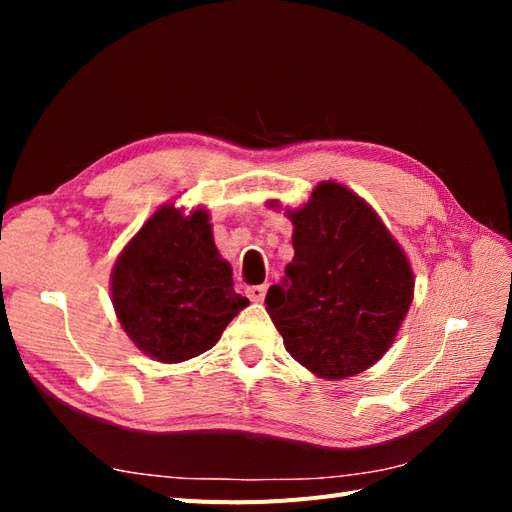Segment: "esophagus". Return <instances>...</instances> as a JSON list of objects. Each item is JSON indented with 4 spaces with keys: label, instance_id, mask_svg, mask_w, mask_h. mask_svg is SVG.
<instances>
[{
    "label": "esophagus",
    "instance_id": "34e87169",
    "mask_svg": "<svg viewBox=\"0 0 512 512\" xmlns=\"http://www.w3.org/2000/svg\"><path fill=\"white\" fill-rule=\"evenodd\" d=\"M265 294H267V284L247 288V297H250V301H254V303H260L262 299H265Z\"/></svg>",
    "mask_w": 512,
    "mask_h": 512
}]
</instances>
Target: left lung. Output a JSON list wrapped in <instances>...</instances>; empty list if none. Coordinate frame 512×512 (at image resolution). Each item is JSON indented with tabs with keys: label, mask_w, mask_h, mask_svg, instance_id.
<instances>
[{
	"label": "left lung",
	"mask_w": 512,
	"mask_h": 512,
	"mask_svg": "<svg viewBox=\"0 0 512 512\" xmlns=\"http://www.w3.org/2000/svg\"><path fill=\"white\" fill-rule=\"evenodd\" d=\"M288 220L294 258L265 299L275 329L318 378L361 374L391 348L410 309L406 252L378 213L335 181L318 183Z\"/></svg>",
	"instance_id": "8db88e82"
}]
</instances>
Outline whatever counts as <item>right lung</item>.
I'll return each instance as SVG.
<instances>
[{"instance_id": "right-lung-1", "label": "right lung", "mask_w": 512, "mask_h": 512, "mask_svg": "<svg viewBox=\"0 0 512 512\" xmlns=\"http://www.w3.org/2000/svg\"><path fill=\"white\" fill-rule=\"evenodd\" d=\"M213 241L207 209L162 205L119 254L111 273L115 314L134 346L181 363L218 344L245 305Z\"/></svg>"}]
</instances>
